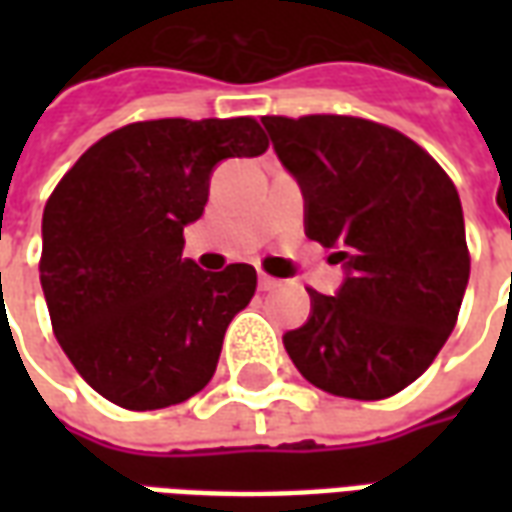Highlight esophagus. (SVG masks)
<instances>
[{
  "instance_id": "1",
  "label": "esophagus",
  "mask_w": 512,
  "mask_h": 512,
  "mask_svg": "<svg viewBox=\"0 0 512 512\" xmlns=\"http://www.w3.org/2000/svg\"><path fill=\"white\" fill-rule=\"evenodd\" d=\"M257 285H260V290H274L279 285L277 277H268V274H260V279H257Z\"/></svg>"
}]
</instances>
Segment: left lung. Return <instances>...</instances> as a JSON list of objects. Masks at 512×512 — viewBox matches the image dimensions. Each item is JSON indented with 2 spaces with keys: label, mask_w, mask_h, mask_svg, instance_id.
Returning <instances> with one entry per match:
<instances>
[{
  "label": "left lung",
  "mask_w": 512,
  "mask_h": 512,
  "mask_svg": "<svg viewBox=\"0 0 512 512\" xmlns=\"http://www.w3.org/2000/svg\"><path fill=\"white\" fill-rule=\"evenodd\" d=\"M279 161L304 191V230L337 246V296L310 288V321L285 334L323 392L384 400L414 384L447 343L469 282L458 189L428 150L365 117L266 115Z\"/></svg>",
  "instance_id": "left-lung-1"
}]
</instances>
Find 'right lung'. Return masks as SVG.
<instances>
[{
  "label": "right lung",
  "mask_w": 512,
  "mask_h": 512,
  "mask_svg": "<svg viewBox=\"0 0 512 512\" xmlns=\"http://www.w3.org/2000/svg\"><path fill=\"white\" fill-rule=\"evenodd\" d=\"M266 150L255 117L142 120L101 136L51 191L40 252L51 329L115 406H175L216 373L257 271H202L183 257V227L205 211L219 161Z\"/></svg>",
  "instance_id": "add662e5"
}]
</instances>
